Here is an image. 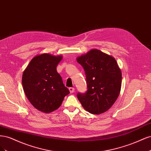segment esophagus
<instances>
[{"mask_svg": "<svg viewBox=\"0 0 151 151\" xmlns=\"http://www.w3.org/2000/svg\"><path fill=\"white\" fill-rule=\"evenodd\" d=\"M68 89H69L70 93H74V90H75L74 88H68Z\"/></svg>", "mask_w": 151, "mask_h": 151, "instance_id": "esophagus-1", "label": "esophagus"}]
</instances>
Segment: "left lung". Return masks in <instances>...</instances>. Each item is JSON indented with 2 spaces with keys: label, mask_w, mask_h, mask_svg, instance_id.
I'll list each match as a JSON object with an SVG mask.
<instances>
[{
  "label": "left lung",
  "mask_w": 151,
  "mask_h": 151,
  "mask_svg": "<svg viewBox=\"0 0 151 151\" xmlns=\"http://www.w3.org/2000/svg\"><path fill=\"white\" fill-rule=\"evenodd\" d=\"M85 72L87 91L77 97L87 111L98 115L111 107L119 96L122 73L115 59L100 51L91 50L77 58Z\"/></svg>",
  "instance_id": "8db88e82"
}]
</instances>
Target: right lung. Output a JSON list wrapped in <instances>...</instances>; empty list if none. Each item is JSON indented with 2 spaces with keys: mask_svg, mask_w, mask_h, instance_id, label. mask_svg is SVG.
<instances>
[{
  "mask_svg": "<svg viewBox=\"0 0 151 151\" xmlns=\"http://www.w3.org/2000/svg\"><path fill=\"white\" fill-rule=\"evenodd\" d=\"M62 58L48 53L40 55L32 59L24 71L22 83L25 94L39 111L46 113L55 111L70 93L57 71Z\"/></svg>",
  "mask_w": 151,
  "mask_h": 151,
  "instance_id": "right-lung-1",
  "label": "right lung"
}]
</instances>
